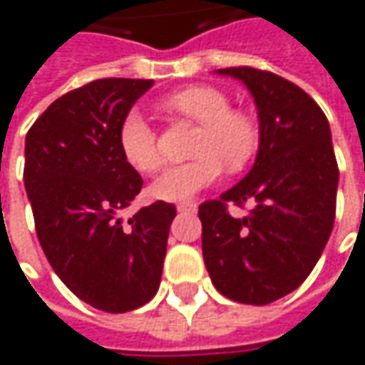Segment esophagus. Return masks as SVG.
<instances>
[{"instance_id":"obj_1","label":"esophagus","mask_w":365,"mask_h":365,"mask_svg":"<svg viewBox=\"0 0 365 365\" xmlns=\"http://www.w3.org/2000/svg\"><path fill=\"white\" fill-rule=\"evenodd\" d=\"M195 204L194 202H180L178 204V212H195Z\"/></svg>"}]
</instances>
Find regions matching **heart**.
<instances>
[{
  "label": "heart",
  "mask_w": 365,
  "mask_h": 365,
  "mask_svg": "<svg viewBox=\"0 0 365 365\" xmlns=\"http://www.w3.org/2000/svg\"><path fill=\"white\" fill-rule=\"evenodd\" d=\"M163 107L200 125L192 161L171 165L151 183L158 200L180 202L216 183L224 173L245 170L257 153L260 129L255 117L230 107L228 95L210 84H194L163 98ZM119 147L133 170L151 173L161 165L158 133L139 110H129L119 127Z\"/></svg>",
  "instance_id": "heart-1"
}]
</instances>
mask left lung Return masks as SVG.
Here are the masks:
<instances>
[{"instance_id": "1", "label": "left lung", "mask_w": 365, "mask_h": 365, "mask_svg": "<svg viewBox=\"0 0 365 365\" xmlns=\"http://www.w3.org/2000/svg\"><path fill=\"white\" fill-rule=\"evenodd\" d=\"M248 86L260 119L250 173L200 204L202 252L222 295L267 305L295 291L317 264L335 220L339 170L325 113L295 82L252 66L220 68ZM255 204L232 217L227 204Z\"/></svg>"}]
</instances>
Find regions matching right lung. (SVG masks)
Masks as SVG:
<instances>
[{"instance_id": "obj_1", "label": "right lung", "mask_w": 365, "mask_h": 365, "mask_svg": "<svg viewBox=\"0 0 365 365\" xmlns=\"http://www.w3.org/2000/svg\"><path fill=\"white\" fill-rule=\"evenodd\" d=\"M151 84L88 82L56 98L26 135L24 183L46 258L74 295L107 313L158 293L175 218L161 200L120 218L143 187L120 153V120Z\"/></svg>"}]
</instances>
